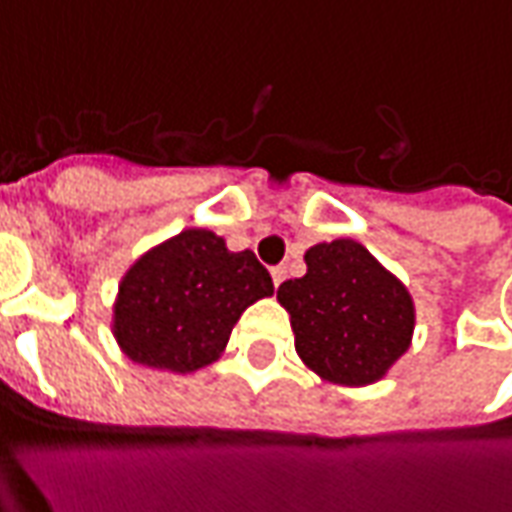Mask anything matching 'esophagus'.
<instances>
[{"label": "esophagus", "mask_w": 512, "mask_h": 512, "mask_svg": "<svg viewBox=\"0 0 512 512\" xmlns=\"http://www.w3.org/2000/svg\"><path fill=\"white\" fill-rule=\"evenodd\" d=\"M285 277H288V271H285L282 266L271 268V279H274V288H279V285L285 282Z\"/></svg>", "instance_id": "esophagus-1"}]
</instances>
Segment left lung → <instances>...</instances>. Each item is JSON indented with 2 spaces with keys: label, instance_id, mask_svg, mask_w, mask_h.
Segmentation results:
<instances>
[{
  "label": "left lung",
  "instance_id": "1",
  "mask_svg": "<svg viewBox=\"0 0 512 512\" xmlns=\"http://www.w3.org/2000/svg\"><path fill=\"white\" fill-rule=\"evenodd\" d=\"M304 260L307 274L277 290L301 362L332 384L381 381L414 334L406 285L351 238L310 246Z\"/></svg>",
  "mask_w": 512,
  "mask_h": 512
}]
</instances>
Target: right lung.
Here are the masks:
<instances>
[{
    "instance_id": "add662e5",
    "label": "right lung",
    "mask_w": 512,
    "mask_h": 512,
    "mask_svg": "<svg viewBox=\"0 0 512 512\" xmlns=\"http://www.w3.org/2000/svg\"><path fill=\"white\" fill-rule=\"evenodd\" d=\"M271 293L255 252H230L224 238L191 227L128 268L112 332L136 365L194 373L222 356L241 312Z\"/></svg>"
}]
</instances>
